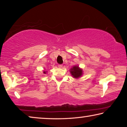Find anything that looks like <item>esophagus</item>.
Instances as JSON below:
<instances>
[{
	"label": "esophagus",
	"mask_w": 127,
	"mask_h": 127,
	"mask_svg": "<svg viewBox=\"0 0 127 127\" xmlns=\"http://www.w3.org/2000/svg\"><path fill=\"white\" fill-rule=\"evenodd\" d=\"M58 67L62 68V67H63V65H62V64H59V65H58Z\"/></svg>",
	"instance_id": "1"
}]
</instances>
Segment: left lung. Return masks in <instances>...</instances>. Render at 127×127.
Wrapping results in <instances>:
<instances>
[{
    "label": "left lung",
    "instance_id": "8db88e82",
    "mask_svg": "<svg viewBox=\"0 0 127 127\" xmlns=\"http://www.w3.org/2000/svg\"><path fill=\"white\" fill-rule=\"evenodd\" d=\"M70 74L74 78L78 79L83 75L82 69L79 68L78 65H74L69 70Z\"/></svg>",
    "mask_w": 127,
    "mask_h": 127
}]
</instances>
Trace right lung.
<instances>
[{
    "label": "right lung",
    "instance_id": "1",
    "mask_svg": "<svg viewBox=\"0 0 127 127\" xmlns=\"http://www.w3.org/2000/svg\"><path fill=\"white\" fill-rule=\"evenodd\" d=\"M43 73H44V74H46V73H47V71H46V70H44V72H43Z\"/></svg>",
    "mask_w": 127,
    "mask_h": 127
}]
</instances>
